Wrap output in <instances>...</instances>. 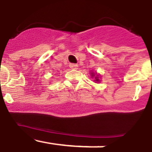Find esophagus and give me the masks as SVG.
I'll list each match as a JSON object with an SVG mask.
<instances>
[{
	"mask_svg": "<svg viewBox=\"0 0 152 152\" xmlns=\"http://www.w3.org/2000/svg\"><path fill=\"white\" fill-rule=\"evenodd\" d=\"M70 68H72V69H77V67H78V65H77V64H74V63H71V64H69Z\"/></svg>",
	"mask_w": 152,
	"mask_h": 152,
	"instance_id": "esophagus-1",
	"label": "esophagus"
}]
</instances>
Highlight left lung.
I'll return each mask as SVG.
<instances>
[{
    "label": "left lung",
    "mask_w": 152,
    "mask_h": 152,
    "mask_svg": "<svg viewBox=\"0 0 152 152\" xmlns=\"http://www.w3.org/2000/svg\"><path fill=\"white\" fill-rule=\"evenodd\" d=\"M92 76H93V75H92ZM95 79H96V80H96V81H98V80H99V79H98L97 77H95Z\"/></svg>",
    "instance_id": "obj_1"
}]
</instances>
